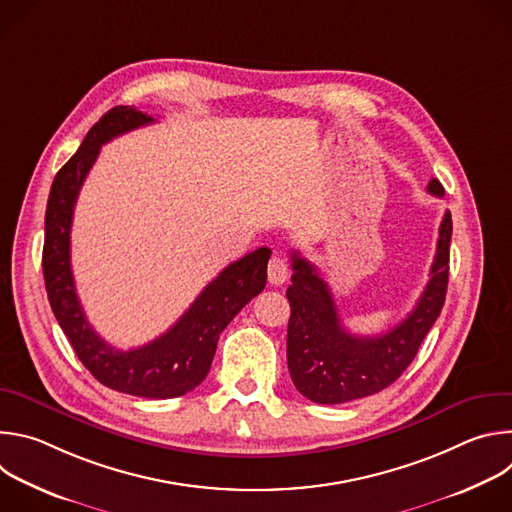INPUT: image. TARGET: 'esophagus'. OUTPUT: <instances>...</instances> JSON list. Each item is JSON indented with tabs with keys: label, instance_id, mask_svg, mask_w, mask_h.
<instances>
[{
	"label": "esophagus",
	"instance_id": "obj_1",
	"mask_svg": "<svg viewBox=\"0 0 512 512\" xmlns=\"http://www.w3.org/2000/svg\"><path fill=\"white\" fill-rule=\"evenodd\" d=\"M287 277H289V269H287L285 259H281L277 255L271 257L269 263H267V279H269V283L281 285V283L287 281Z\"/></svg>",
	"mask_w": 512,
	"mask_h": 512
}]
</instances>
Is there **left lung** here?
Masks as SVG:
<instances>
[{
  "instance_id": "1",
  "label": "left lung",
  "mask_w": 512,
  "mask_h": 512,
  "mask_svg": "<svg viewBox=\"0 0 512 512\" xmlns=\"http://www.w3.org/2000/svg\"><path fill=\"white\" fill-rule=\"evenodd\" d=\"M427 192L444 196L440 180ZM452 214L446 210L429 281L413 312L381 336H354L340 322L332 291L316 267L298 251L291 253V285L285 296L287 369L296 389L314 403L336 405L375 395L395 383L415 358L423 338L440 316L450 275Z\"/></svg>"
}]
</instances>
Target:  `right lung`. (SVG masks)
I'll return each instance as SVG.
<instances>
[{"mask_svg": "<svg viewBox=\"0 0 512 512\" xmlns=\"http://www.w3.org/2000/svg\"><path fill=\"white\" fill-rule=\"evenodd\" d=\"M154 121L152 115L133 107H113L91 127L77 154L58 170L46 206L42 271L50 308L91 375L119 393L170 399L190 393L206 379L218 336L251 298L263 291L271 249L259 247L225 267L202 289L186 314L166 334L148 344L117 350L93 330L70 269L72 214L101 145Z\"/></svg>", "mask_w": 512, "mask_h": 512, "instance_id": "right-lung-1", "label": "right lung"}]
</instances>
